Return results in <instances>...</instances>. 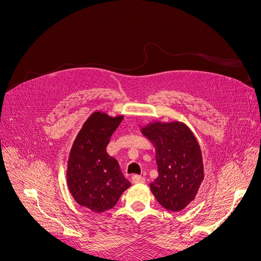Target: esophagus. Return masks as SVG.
Returning <instances> with one entry per match:
<instances>
[{
	"label": "esophagus",
	"instance_id": "esophagus-1",
	"mask_svg": "<svg viewBox=\"0 0 261 261\" xmlns=\"http://www.w3.org/2000/svg\"><path fill=\"white\" fill-rule=\"evenodd\" d=\"M132 179L134 183H145L146 181V178L141 175H134Z\"/></svg>",
	"mask_w": 261,
	"mask_h": 261
}]
</instances>
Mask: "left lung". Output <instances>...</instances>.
<instances>
[{"label":"left lung","instance_id":"obj_1","mask_svg":"<svg viewBox=\"0 0 261 261\" xmlns=\"http://www.w3.org/2000/svg\"><path fill=\"white\" fill-rule=\"evenodd\" d=\"M141 133L155 148L159 176L150 184V189L163 208L183 210L195 199L203 180L198 141L181 122L149 123Z\"/></svg>","mask_w":261,"mask_h":261}]
</instances>
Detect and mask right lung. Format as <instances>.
<instances>
[{"instance_id": "right-lung-1", "label": "right lung", "mask_w": 261, "mask_h": 261, "mask_svg": "<svg viewBox=\"0 0 261 261\" xmlns=\"http://www.w3.org/2000/svg\"><path fill=\"white\" fill-rule=\"evenodd\" d=\"M94 112L78 133L67 161V185L77 203L94 212L113 208L130 183L107 146L123 120Z\"/></svg>"}]
</instances>
